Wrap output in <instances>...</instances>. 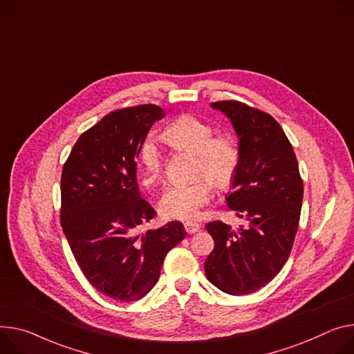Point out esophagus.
Listing matches in <instances>:
<instances>
[{"instance_id":"esophagus-1","label":"esophagus","mask_w":354,"mask_h":354,"mask_svg":"<svg viewBox=\"0 0 354 354\" xmlns=\"http://www.w3.org/2000/svg\"><path fill=\"white\" fill-rule=\"evenodd\" d=\"M185 232L187 233V234H195V233H198L199 230H201V226L198 223H185Z\"/></svg>"}]
</instances>
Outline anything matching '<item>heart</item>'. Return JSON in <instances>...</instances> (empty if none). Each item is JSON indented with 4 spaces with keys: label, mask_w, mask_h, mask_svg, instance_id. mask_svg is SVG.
<instances>
[{
    "label": "heart",
    "mask_w": 354,
    "mask_h": 354,
    "mask_svg": "<svg viewBox=\"0 0 354 354\" xmlns=\"http://www.w3.org/2000/svg\"><path fill=\"white\" fill-rule=\"evenodd\" d=\"M213 127L195 115H182L169 124L164 140L176 149L196 156L195 175L210 179L217 186L232 182L240 164V149L229 134L213 136ZM140 165L142 183L155 186L162 172V153L152 138H147L140 147ZM212 199V185L204 178L190 183L172 186L158 203L160 216L167 220L195 221L202 217L203 207Z\"/></svg>",
    "instance_id": "1"
}]
</instances>
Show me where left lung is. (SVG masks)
<instances>
[{"label": "left lung", "mask_w": 354, "mask_h": 354, "mask_svg": "<svg viewBox=\"0 0 354 354\" xmlns=\"http://www.w3.org/2000/svg\"><path fill=\"white\" fill-rule=\"evenodd\" d=\"M239 138L240 164L227 206L247 221L233 230L212 221L214 248L205 261L207 279L220 291L247 295L282 270L298 232L304 185L298 160L281 125L267 113L239 102H217Z\"/></svg>", "instance_id": "8db88e82"}]
</instances>
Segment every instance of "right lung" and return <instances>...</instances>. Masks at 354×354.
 I'll use <instances>...</instances> for the list:
<instances>
[{
	"label": "right lung",
	"instance_id": "1",
	"mask_svg": "<svg viewBox=\"0 0 354 354\" xmlns=\"http://www.w3.org/2000/svg\"><path fill=\"white\" fill-rule=\"evenodd\" d=\"M164 117L153 104L106 115L80 136L62 172L63 233L88 282L121 302L151 291L168 251L186 236L180 221L138 233L155 210L141 196L136 159Z\"/></svg>",
	"mask_w": 354,
	"mask_h": 354
}]
</instances>
